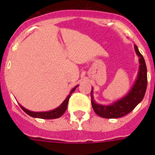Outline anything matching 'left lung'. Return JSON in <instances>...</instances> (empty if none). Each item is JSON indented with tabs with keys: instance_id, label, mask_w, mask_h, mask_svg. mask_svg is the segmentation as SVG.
Segmentation results:
<instances>
[{
	"instance_id": "1",
	"label": "left lung",
	"mask_w": 155,
	"mask_h": 155,
	"mask_svg": "<svg viewBox=\"0 0 155 155\" xmlns=\"http://www.w3.org/2000/svg\"><path fill=\"white\" fill-rule=\"evenodd\" d=\"M136 52L140 57V71L138 77L130 91L122 99L119 100L110 106H103L96 104L93 100L92 89L91 91V105L95 113L105 118H118L127 115L142 101L145 96L147 88V68L144 58L139 51L137 46H134Z\"/></svg>"
}]
</instances>
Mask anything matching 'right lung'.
Segmentation results:
<instances>
[{
  "label": "right lung",
  "instance_id": "1",
  "mask_svg": "<svg viewBox=\"0 0 155 155\" xmlns=\"http://www.w3.org/2000/svg\"><path fill=\"white\" fill-rule=\"evenodd\" d=\"M76 87H77V86H76L74 88H73V90L70 91V94L68 95V97L65 99V101L62 103L61 105L59 107L56 108L54 110L49 111V112H31V111L28 110V109H25L24 107H22L21 106H20L25 113H27L28 115H30V116L33 117V118H43V119H54V118H60L62 115L66 111L67 107H68V101L69 99H70V96H71L72 93L76 90Z\"/></svg>",
  "mask_w": 155,
  "mask_h": 155
}]
</instances>
